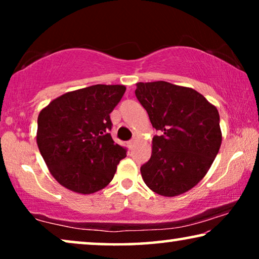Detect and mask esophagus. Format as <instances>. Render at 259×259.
Masks as SVG:
<instances>
[{"mask_svg": "<svg viewBox=\"0 0 259 259\" xmlns=\"http://www.w3.org/2000/svg\"><path fill=\"white\" fill-rule=\"evenodd\" d=\"M134 144H136V139H132V140L128 141V146H130V147H132Z\"/></svg>", "mask_w": 259, "mask_h": 259, "instance_id": "1", "label": "esophagus"}]
</instances>
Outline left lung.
I'll return each instance as SVG.
<instances>
[{
    "mask_svg": "<svg viewBox=\"0 0 259 259\" xmlns=\"http://www.w3.org/2000/svg\"><path fill=\"white\" fill-rule=\"evenodd\" d=\"M136 95L160 133L140 167L145 184L164 197L187 192L206 176L221 148L217 108L192 88L166 81L138 82Z\"/></svg>",
    "mask_w": 259,
    "mask_h": 259,
    "instance_id": "left-lung-1",
    "label": "left lung"
}]
</instances>
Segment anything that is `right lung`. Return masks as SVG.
Listing matches in <instances>:
<instances>
[{"instance_id": "1", "label": "right lung", "mask_w": 259, "mask_h": 259, "mask_svg": "<svg viewBox=\"0 0 259 259\" xmlns=\"http://www.w3.org/2000/svg\"><path fill=\"white\" fill-rule=\"evenodd\" d=\"M125 91L123 84H94L62 94L41 109L36 143L60 185L91 194L112 182L126 150L108 133L109 113Z\"/></svg>"}]
</instances>
